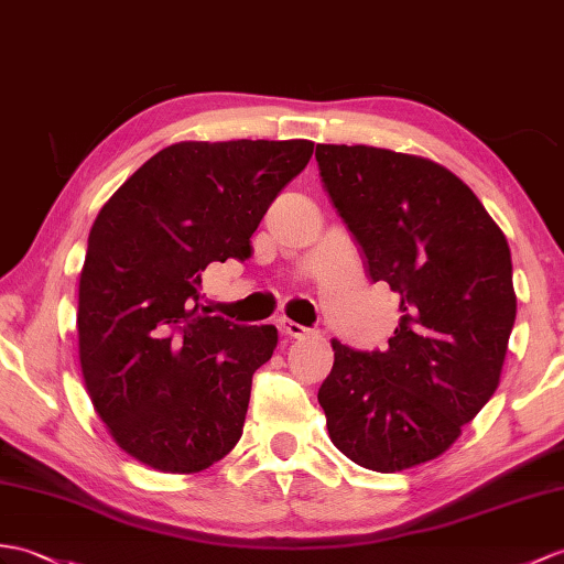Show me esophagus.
I'll return each mask as SVG.
<instances>
[{
	"label": "esophagus",
	"instance_id": "34e87169",
	"mask_svg": "<svg viewBox=\"0 0 564 564\" xmlns=\"http://www.w3.org/2000/svg\"><path fill=\"white\" fill-rule=\"evenodd\" d=\"M279 329L281 334H285L288 338H303L310 334L307 326L297 324V322H291V319H279Z\"/></svg>",
	"mask_w": 564,
	"mask_h": 564
}]
</instances>
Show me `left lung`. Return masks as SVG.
<instances>
[{"label": "left lung", "instance_id": "left-lung-1", "mask_svg": "<svg viewBox=\"0 0 564 564\" xmlns=\"http://www.w3.org/2000/svg\"><path fill=\"white\" fill-rule=\"evenodd\" d=\"M324 187L372 281L401 295L387 350L332 341L319 405L338 452L397 474L437 459L500 384L517 317L500 226L444 165L377 147L317 143Z\"/></svg>", "mask_w": 564, "mask_h": 564}]
</instances>
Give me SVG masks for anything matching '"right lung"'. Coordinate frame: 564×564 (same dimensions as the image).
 <instances>
[{"mask_svg": "<svg viewBox=\"0 0 564 564\" xmlns=\"http://www.w3.org/2000/svg\"><path fill=\"white\" fill-rule=\"evenodd\" d=\"M312 151L307 139L180 141L100 208L78 276V360L100 421L137 462L199 474L238 444L279 332L208 314L202 273L252 254L259 220Z\"/></svg>", "mask_w": 564, "mask_h": 564, "instance_id": "add662e5", "label": "right lung"}]
</instances>
